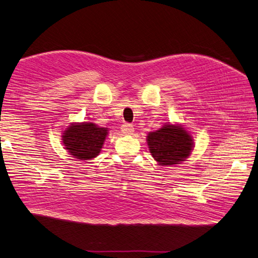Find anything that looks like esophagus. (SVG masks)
Returning a JSON list of instances; mask_svg holds the SVG:
<instances>
[{"label": "esophagus", "instance_id": "obj_1", "mask_svg": "<svg viewBox=\"0 0 258 258\" xmlns=\"http://www.w3.org/2000/svg\"><path fill=\"white\" fill-rule=\"evenodd\" d=\"M120 131H121V133L125 134V135H132L134 133V127L131 124L125 123V124L121 125Z\"/></svg>", "mask_w": 258, "mask_h": 258}]
</instances>
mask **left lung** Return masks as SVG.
Masks as SVG:
<instances>
[{"label": "left lung", "mask_w": 258, "mask_h": 258, "mask_svg": "<svg viewBox=\"0 0 258 258\" xmlns=\"http://www.w3.org/2000/svg\"><path fill=\"white\" fill-rule=\"evenodd\" d=\"M149 150L159 166H172L185 161L194 148L191 135L178 124H166L147 137Z\"/></svg>", "instance_id": "8db88e82"}]
</instances>
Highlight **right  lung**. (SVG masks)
Segmentation results:
<instances>
[{
	"label": "right lung",
	"instance_id": "add662e5",
	"mask_svg": "<svg viewBox=\"0 0 258 258\" xmlns=\"http://www.w3.org/2000/svg\"><path fill=\"white\" fill-rule=\"evenodd\" d=\"M108 135V128L95 123H73L64 131L63 144L71 156L80 160H91L100 153Z\"/></svg>",
	"mask_w": 258,
	"mask_h": 258
}]
</instances>
